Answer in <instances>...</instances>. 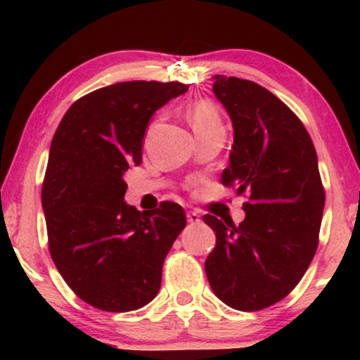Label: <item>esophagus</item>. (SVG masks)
I'll return each instance as SVG.
<instances>
[{"label":"esophagus","instance_id":"1","mask_svg":"<svg viewBox=\"0 0 360 360\" xmlns=\"http://www.w3.org/2000/svg\"><path fill=\"white\" fill-rule=\"evenodd\" d=\"M186 219H188V223H191V224H198L201 221L200 214L195 213V211H188V213H186Z\"/></svg>","mask_w":360,"mask_h":360}]
</instances>
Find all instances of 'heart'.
I'll use <instances>...</instances> for the list:
<instances>
[{
    "instance_id": "b5f03b06",
    "label": "heart",
    "mask_w": 360,
    "mask_h": 360,
    "mask_svg": "<svg viewBox=\"0 0 360 360\" xmlns=\"http://www.w3.org/2000/svg\"><path fill=\"white\" fill-rule=\"evenodd\" d=\"M188 120L193 127L195 134L216 129V127H223L219 111L214 103L208 100H198L188 108Z\"/></svg>"
}]
</instances>
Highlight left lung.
I'll return each instance as SVG.
<instances>
[{
  "instance_id": "left-lung-1",
  "label": "left lung",
  "mask_w": 360,
  "mask_h": 360,
  "mask_svg": "<svg viewBox=\"0 0 360 360\" xmlns=\"http://www.w3.org/2000/svg\"><path fill=\"white\" fill-rule=\"evenodd\" d=\"M213 78L234 129L221 181L249 201L239 226L203 216L216 234L205 272L221 302L257 311L287 297L316 252L324 208L318 155L302 121L274 93L238 77Z\"/></svg>"
}]
</instances>
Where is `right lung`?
<instances>
[{"mask_svg": "<svg viewBox=\"0 0 360 360\" xmlns=\"http://www.w3.org/2000/svg\"><path fill=\"white\" fill-rule=\"evenodd\" d=\"M186 90L180 82L115 83L73 103L53 134L42 185L49 250L77 297L103 311L155 298L186 224L172 201L142 213L124 201V174L142 162L150 117Z\"/></svg>", "mask_w": 360, "mask_h": 360, "instance_id": "add662e5", "label": "right lung"}]
</instances>
